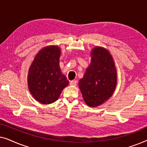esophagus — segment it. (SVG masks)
Returning <instances> with one entry per match:
<instances>
[{
    "label": "esophagus",
    "mask_w": 147,
    "mask_h": 147,
    "mask_svg": "<svg viewBox=\"0 0 147 147\" xmlns=\"http://www.w3.org/2000/svg\"><path fill=\"white\" fill-rule=\"evenodd\" d=\"M69 84L71 86H76V84H77V81H76V80H72V81L70 82Z\"/></svg>",
    "instance_id": "1"
}]
</instances>
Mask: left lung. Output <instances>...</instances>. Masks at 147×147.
Segmentation results:
<instances>
[{
    "mask_svg": "<svg viewBox=\"0 0 147 147\" xmlns=\"http://www.w3.org/2000/svg\"><path fill=\"white\" fill-rule=\"evenodd\" d=\"M91 62L79 88L83 99L90 107H97L112 96L117 84V71L110 51L102 47H95L90 51Z\"/></svg>",
    "mask_w": 147,
    "mask_h": 147,
    "instance_id": "1",
    "label": "left lung"
}]
</instances>
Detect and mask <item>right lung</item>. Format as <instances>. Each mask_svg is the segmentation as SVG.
I'll return each instance as SVG.
<instances>
[{
    "label": "right lung",
    "instance_id": "add662e5",
    "mask_svg": "<svg viewBox=\"0 0 147 147\" xmlns=\"http://www.w3.org/2000/svg\"><path fill=\"white\" fill-rule=\"evenodd\" d=\"M61 48L57 45L43 47L36 54L27 76L30 93L43 104L53 103L69 84L59 66Z\"/></svg>",
    "mask_w": 147,
    "mask_h": 147
}]
</instances>
